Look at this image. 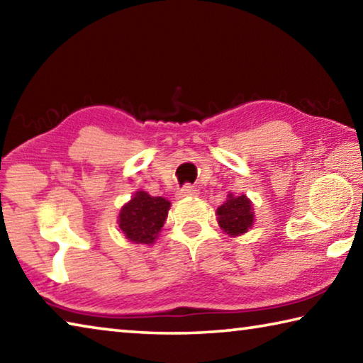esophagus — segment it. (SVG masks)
<instances>
[{
	"mask_svg": "<svg viewBox=\"0 0 363 363\" xmlns=\"http://www.w3.org/2000/svg\"><path fill=\"white\" fill-rule=\"evenodd\" d=\"M177 195H179L181 199H184V196H196L199 195V190H196L194 186H190V184H186Z\"/></svg>",
	"mask_w": 363,
	"mask_h": 363,
	"instance_id": "1",
	"label": "esophagus"
}]
</instances>
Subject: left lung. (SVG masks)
Wrapping results in <instances>:
<instances>
[{
    "label": "left lung",
    "mask_w": 363,
    "mask_h": 363,
    "mask_svg": "<svg viewBox=\"0 0 363 363\" xmlns=\"http://www.w3.org/2000/svg\"><path fill=\"white\" fill-rule=\"evenodd\" d=\"M218 223L227 235L237 237L247 233L255 223L253 205L247 195L229 194L227 200L218 208Z\"/></svg>",
    "instance_id": "obj_1"
}]
</instances>
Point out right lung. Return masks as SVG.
<instances>
[{"label": "right lung", "instance_id": "add662e5", "mask_svg": "<svg viewBox=\"0 0 363 363\" xmlns=\"http://www.w3.org/2000/svg\"><path fill=\"white\" fill-rule=\"evenodd\" d=\"M169 206V201L162 196H150L144 190H138L120 210V229L133 243L152 245L162 232Z\"/></svg>", "mask_w": 363, "mask_h": 363}]
</instances>
